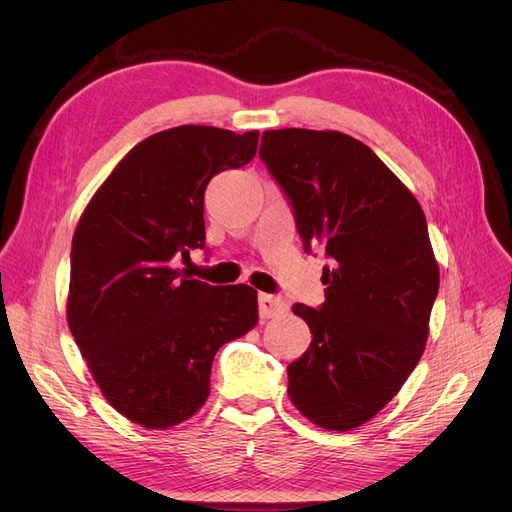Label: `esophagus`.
I'll list each match as a JSON object with an SVG mask.
<instances>
[{
  "label": "esophagus",
  "mask_w": 512,
  "mask_h": 512,
  "mask_svg": "<svg viewBox=\"0 0 512 512\" xmlns=\"http://www.w3.org/2000/svg\"><path fill=\"white\" fill-rule=\"evenodd\" d=\"M258 309H260V316L269 320L284 314L288 309V301L282 297H275V294H260L258 297Z\"/></svg>",
  "instance_id": "34e87169"
}]
</instances>
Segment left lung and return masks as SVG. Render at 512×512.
<instances>
[{"label": "left lung", "instance_id": "obj_1", "mask_svg": "<svg viewBox=\"0 0 512 512\" xmlns=\"http://www.w3.org/2000/svg\"><path fill=\"white\" fill-rule=\"evenodd\" d=\"M260 158L290 198L309 252L322 245L324 303L292 312L312 344L288 365L307 421L350 431L374 418L421 361L440 288L425 213L374 151L335 130L262 134Z\"/></svg>", "mask_w": 512, "mask_h": 512}]
</instances>
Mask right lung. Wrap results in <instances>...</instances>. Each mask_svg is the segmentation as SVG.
<instances>
[{
    "label": "right lung",
    "mask_w": 512,
    "mask_h": 512,
    "mask_svg": "<svg viewBox=\"0 0 512 512\" xmlns=\"http://www.w3.org/2000/svg\"><path fill=\"white\" fill-rule=\"evenodd\" d=\"M258 130L179 126L132 147L91 196L72 237L68 327L104 399L145 429L194 416L213 356L258 322V292L175 267L205 247L213 175L254 158Z\"/></svg>",
    "instance_id": "add662e5"
}]
</instances>
